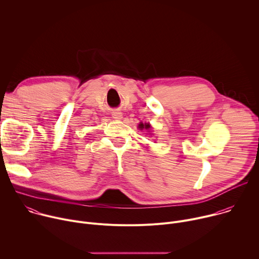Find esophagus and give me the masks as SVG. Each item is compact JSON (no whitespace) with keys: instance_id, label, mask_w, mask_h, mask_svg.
<instances>
[{"instance_id":"1","label":"esophagus","mask_w":259,"mask_h":259,"mask_svg":"<svg viewBox=\"0 0 259 259\" xmlns=\"http://www.w3.org/2000/svg\"><path fill=\"white\" fill-rule=\"evenodd\" d=\"M112 116L115 120H121L123 114L121 112H119V110H114V112L112 113Z\"/></svg>"}]
</instances>
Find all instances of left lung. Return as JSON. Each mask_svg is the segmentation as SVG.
Returning a JSON list of instances; mask_svg holds the SVG:
<instances>
[{"label":"left lung","instance_id":"8db88e82","mask_svg":"<svg viewBox=\"0 0 259 259\" xmlns=\"http://www.w3.org/2000/svg\"><path fill=\"white\" fill-rule=\"evenodd\" d=\"M139 128H141V129H143V128H145V129H150V128H151V126H150V124H144V125H143V124L141 123V124L139 125Z\"/></svg>","mask_w":259,"mask_h":259}]
</instances>
